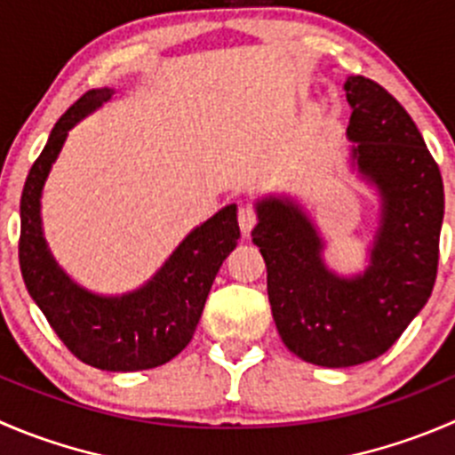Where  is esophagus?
Instances as JSON below:
<instances>
[{"label":"esophagus","instance_id":"esophagus-1","mask_svg":"<svg viewBox=\"0 0 455 455\" xmlns=\"http://www.w3.org/2000/svg\"><path fill=\"white\" fill-rule=\"evenodd\" d=\"M237 222H240L242 233L249 235L251 228L258 224V213H255L253 206H240V211H237Z\"/></svg>","mask_w":455,"mask_h":455}]
</instances>
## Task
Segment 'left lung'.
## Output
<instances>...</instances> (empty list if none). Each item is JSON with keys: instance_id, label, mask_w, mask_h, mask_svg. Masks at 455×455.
<instances>
[{"instance_id": "left-lung-1", "label": "left lung", "mask_w": 455, "mask_h": 455, "mask_svg": "<svg viewBox=\"0 0 455 455\" xmlns=\"http://www.w3.org/2000/svg\"><path fill=\"white\" fill-rule=\"evenodd\" d=\"M347 135L358 171L382 196L371 264L338 277L302 209L268 197L251 237L267 262V291L280 338L317 367H354L391 349L435 284L444 188L420 131L389 91L363 75L345 84Z\"/></svg>"}]
</instances>
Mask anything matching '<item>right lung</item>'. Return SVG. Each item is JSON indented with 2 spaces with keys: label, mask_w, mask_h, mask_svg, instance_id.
Here are the masks:
<instances>
[{
  "label": "right lung",
  "mask_w": 455,
  "mask_h": 455,
  "mask_svg": "<svg viewBox=\"0 0 455 455\" xmlns=\"http://www.w3.org/2000/svg\"><path fill=\"white\" fill-rule=\"evenodd\" d=\"M110 95V88L84 92L57 120L30 166L20 202V268L28 293L75 358L104 371H142L169 363L191 342L240 227L235 204L224 206L188 233L153 280L122 298H101L70 282L42 235L39 197L68 131Z\"/></svg>",
  "instance_id": "1"
}]
</instances>
